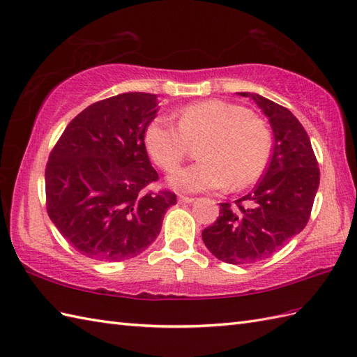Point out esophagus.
Wrapping results in <instances>:
<instances>
[{
    "label": "esophagus",
    "instance_id": "esophagus-1",
    "mask_svg": "<svg viewBox=\"0 0 357 357\" xmlns=\"http://www.w3.org/2000/svg\"><path fill=\"white\" fill-rule=\"evenodd\" d=\"M178 200L181 204H191V202H195V197H188V196H179L178 197Z\"/></svg>",
    "mask_w": 357,
    "mask_h": 357
}]
</instances>
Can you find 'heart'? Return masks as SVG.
Returning a JSON list of instances; mask_svg holds the SVG:
<instances>
[{
    "label": "heart",
    "instance_id": "b5f03b06",
    "mask_svg": "<svg viewBox=\"0 0 357 357\" xmlns=\"http://www.w3.org/2000/svg\"><path fill=\"white\" fill-rule=\"evenodd\" d=\"M176 117L178 125L169 117H157L144 130L146 151L164 172L175 170L185 160L191 143L205 140L199 151L204 160L170 175L169 184L175 190H225L232 182L243 188L266 172L271 153L270 132L249 109L209 99L185 105Z\"/></svg>",
    "mask_w": 357,
    "mask_h": 357
}]
</instances>
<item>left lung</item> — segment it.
I'll list each match as a JSON object with an SVG mask.
<instances>
[{"mask_svg": "<svg viewBox=\"0 0 357 357\" xmlns=\"http://www.w3.org/2000/svg\"><path fill=\"white\" fill-rule=\"evenodd\" d=\"M252 98L268 117L274 142L268 167L252 193L220 204L217 220L202 231L215 258L252 264L270 258L305 229L319 185V169L307 132L288 108L257 93Z\"/></svg>", "mask_w": 357, "mask_h": 357, "instance_id": "1", "label": "left lung"}]
</instances>
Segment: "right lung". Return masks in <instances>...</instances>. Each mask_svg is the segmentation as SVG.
Listing matches in <instances>:
<instances>
[{
	"label": "right lung",
	"instance_id": "obj_1",
	"mask_svg": "<svg viewBox=\"0 0 357 357\" xmlns=\"http://www.w3.org/2000/svg\"><path fill=\"white\" fill-rule=\"evenodd\" d=\"M157 95L121 93L89 105L70 121L45 170L47 211L68 243L84 257L123 261L157 238L169 190L158 181L144 130L158 112Z\"/></svg>",
	"mask_w": 357,
	"mask_h": 357
}]
</instances>
